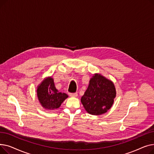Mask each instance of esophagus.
<instances>
[{
    "label": "esophagus",
    "instance_id": "obj_1",
    "mask_svg": "<svg viewBox=\"0 0 154 154\" xmlns=\"http://www.w3.org/2000/svg\"><path fill=\"white\" fill-rule=\"evenodd\" d=\"M69 95L72 97H76L77 96V93H70Z\"/></svg>",
    "mask_w": 154,
    "mask_h": 154
}]
</instances>
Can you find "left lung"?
Wrapping results in <instances>:
<instances>
[{"mask_svg":"<svg viewBox=\"0 0 154 154\" xmlns=\"http://www.w3.org/2000/svg\"><path fill=\"white\" fill-rule=\"evenodd\" d=\"M116 97L114 83L101 74H95L81 97V102L88 114L99 116L111 108Z\"/></svg>","mask_w":154,"mask_h":154,"instance_id":"1","label":"left lung"}]
</instances>
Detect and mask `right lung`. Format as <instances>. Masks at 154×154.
Instances as JSON below:
<instances>
[{"mask_svg":"<svg viewBox=\"0 0 154 154\" xmlns=\"http://www.w3.org/2000/svg\"><path fill=\"white\" fill-rule=\"evenodd\" d=\"M37 95L41 106L47 110L59 109L68 95L59 92L55 87L54 79L48 77L40 83L37 89Z\"/></svg>","mask_w":154,"mask_h":154,"instance_id":"right-lung-1","label":"right lung"}]
</instances>
